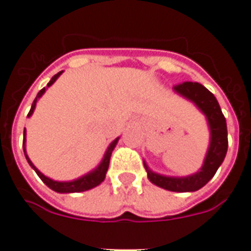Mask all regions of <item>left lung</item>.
<instances>
[{"mask_svg": "<svg viewBox=\"0 0 251 251\" xmlns=\"http://www.w3.org/2000/svg\"><path fill=\"white\" fill-rule=\"evenodd\" d=\"M173 90L179 96L195 103L196 107L206 118L209 132H210V141L202 167L196 173L186 177H169L152 172L145 161L144 165L151 183L168 191L194 192L204 187L214 177L215 172L218 171V168L225 160L228 149L227 123L215 96L202 84L196 82H185L175 86Z\"/></svg>", "mask_w": 251, "mask_h": 251, "instance_id": "obj_1", "label": "left lung"}]
</instances>
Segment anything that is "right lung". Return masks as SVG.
Wrapping results in <instances>:
<instances>
[{"instance_id": "obj_1", "label": "right lung", "mask_w": 251, "mask_h": 251, "mask_svg": "<svg viewBox=\"0 0 251 251\" xmlns=\"http://www.w3.org/2000/svg\"><path fill=\"white\" fill-rule=\"evenodd\" d=\"M61 73H63V70H61V72H59L57 74H55V75L51 78V80H50L49 83H47V87H43L42 90L39 91L38 95H37V97L34 99V101H33L30 110H29L28 118L32 117L33 111H34V109H36V103H37V101H38V99H41V97H42V95L46 92V90L49 88L50 86H52V84L55 83L56 79H57V78L61 75ZM25 141H26V132H25V129H24V140H23V150H24V155H25L26 161L29 163V165H30L33 169H34V172H36L37 175H38V177L42 179L43 183H45L46 186H49L51 190H53V191H56V192H60V194H73V192H83V191H87V190H91V188L96 187V186L100 185L101 182L105 179L107 168H109V163H110L111 152H113L114 148L117 146L118 141H119V137L115 138V140H114L113 142L109 145V148H107L106 151H105V154H103V158H102V160L100 161V164L97 165L95 169H92L91 172H88L87 175L82 176V177H79V178H76V179H73V181H53V179H51V178L46 177V176L43 175V173H41V172H39L38 169L36 168V165L33 164L32 161H30V159H29L28 155H26Z\"/></svg>"}]
</instances>
